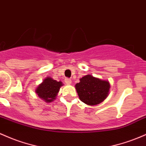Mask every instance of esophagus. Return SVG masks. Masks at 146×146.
<instances>
[{
  "label": "esophagus",
  "instance_id": "esophagus-1",
  "mask_svg": "<svg viewBox=\"0 0 146 146\" xmlns=\"http://www.w3.org/2000/svg\"><path fill=\"white\" fill-rule=\"evenodd\" d=\"M65 82H66V84H68V85H70V84H71L72 81H71V80L69 79V78H66V79H65Z\"/></svg>",
  "mask_w": 146,
  "mask_h": 146
}]
</instances>
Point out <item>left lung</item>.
<instances>
[{
	"label": "left lung",
	"instance_id": "left-lung-1",
	"mask_svg": "<svg viewBox=\"0 0 146 146\" xmlns=\"http://www.w3.org/2000/svg\"><path fill=\"white\" fill-rule=\"evenodd\" d=\"M76 89L82 102L88 105H96L108 96L110 84L108 81L86 75L80 79Z\"/></svg>",
	"mask_w": 146,
	"mask_h": 146
}]
</instances>
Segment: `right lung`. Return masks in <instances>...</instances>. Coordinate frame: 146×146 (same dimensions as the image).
I'll use <instances>...</instances> for the list:
<instances>
[{"mask_svg": "<svg viewBox=\"0 0 146 146\" xmlns=\"http://www.w3.org/2000/svg\"><path fill=\"white\" fill-rule=\"evenodd\" d=\"M63 85L62 82H57L48 77L36 89V93L40 98L46 102H50L56 98L60 87Z\"/></svg>", "mask_w": 146, "mask_h": 146, "instance_id": "add662e5", "label": "right lung"}]
</instances>
